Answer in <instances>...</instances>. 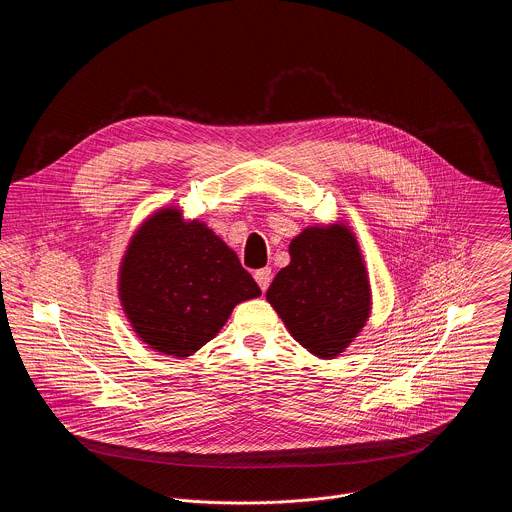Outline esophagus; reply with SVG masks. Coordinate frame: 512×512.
I'll list each match as a JSON object with an SVG mask.
<instances>
[{"mask_svg": "<svg viewBox=\"0 0 512 512\" xmlns=\"http://www.w3.org/2000/svg\"><path fill=\"white\" fill-rule=\"evenodd\" d=\"M254 280L258 282L260 290H262V292H266V290H268V286H270V282H272V270H270V268L256 270V272H254Z\"/></svg>", "mask_w": 512, "mask_h": 512, "instance_id": "1", "label": "esophagus"}]
</instances>
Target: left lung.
Returning a JSON list of instances; mask_svg holds the SVG:
<instances>
[{"label": "left lung", "instance_id": "1", "mask_svg": "<svg viewBox=\"0 0 512 512\" xmlns=\"http://www.w3.org/2000/svg\"><path fill=\"white\" fill-rule=\"evenodd\" d=\"M290 258L266 299L303 349L335 359L370 317L372 292L359 242L343 222L315 224L290 242Z\"/></svg>", "mask_w": 512, "mask_h": 512}]
</instances>
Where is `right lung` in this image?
Segmentation results:
<instances>
[{
    "label": "right lung",
    "instance_id": "add662e5",
    "mask_svg": "<svg viewBox=\"0 0 512 512\" xmlns=\"http://www.w3.org/2000/svg\"><path fill=\"white\" fill-rule=\"evenodd\" d=\"M260 293L236 252L177 207L147 217L120 262L122 309L147 347L167 357L197 353L238 303Z\"/></svg>",
    "mask_w": 512,
    "mask_h": 512
}]
</instances>
